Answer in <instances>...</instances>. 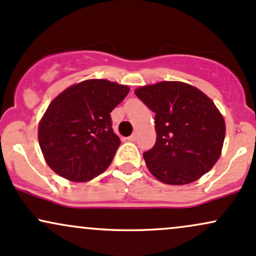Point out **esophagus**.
Here are the masks:
<instances>
[{"label": "esophagus", "instance_id": "34e87169", "mask_svg": "<svg viewBox=\"0 0 256 256\" xmlns=\"http://www.w3.org/2000/svg\"><path fill=\"white\" fill-rule=\"evenodd\" d=\"M128 140H130V142H134V140H137V134H136V132H134V134H131V136L128 138Z\"/></svg>", "mask_w": 256, "mask_h": 256}]
</instances>
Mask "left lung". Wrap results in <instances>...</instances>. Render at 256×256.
<instances>
[{
	"mask_svg": "<svg viewBox=\"0 0 256 256\" xmlns=\"http://www.w3.org/2000/svg\"><path fill=\"white\" fill-rule=\"evenodd\" d=\"M134 94L155 113L156 142L143 154L155 178L165 184H189L216 165L225 122L212 100L182 82H160Z\"/></svg>",
	"mask_w": 256,
	"mask_h": 256,
	"instance_id": "8db88e82",
	"label": "left lung"
}]
</instances>
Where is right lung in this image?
<instances>
[{
  "label": "right lung",
  "instance_id": "obj_1",
  "mask_svg": "<svg viewBox=\"0 0 256 256\" xmlns=\"http://www.w3.org/2000/svg\"><path fill=\"white\" fill-rule=\"evenodd\" d=\"M128 91L126 85L89 79L52 100L38 126L40 150L52 171L88 182L107 170L120 146L110 112Z\"/></svg>",
  "mask_w": 256,
  "mask_h": 256
}]
</instances>
